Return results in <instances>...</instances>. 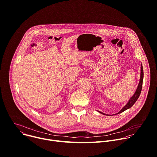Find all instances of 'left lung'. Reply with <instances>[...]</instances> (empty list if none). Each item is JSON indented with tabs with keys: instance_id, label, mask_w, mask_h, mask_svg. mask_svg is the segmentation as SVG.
Wrapping results in <instances>:
<instances>
[{
	"instance_id": "left-lung-1",
	"label": "left lung",
	"mask_w": 157,
	"mask_h": 157,
	"mask_svg": "<svg viewBox=\"0 0 157 157\" xmlns=\"http://www.w3.org/2000/svg\"><path fill=\"white\" fill-rule=\"evenodd\" d=\"M140 81H139V85H138V86H137V88L135 92V93L134 94V95L130 98V99L129 100L128 102L127 103V104L124 107H123V109L118 112L117 113L118 114V113H120L123 112H124V110L129 109L131 107H132L134 104L136 102V101L137 100V99L139 98L140 94V93H141V90H142V82H143V77H144V71H143V67H142V66L141 64V66H140ZM100 112L101 113L103 114V115H107V114H105L102 112Z\"/></svg>"
}]
</instances>
